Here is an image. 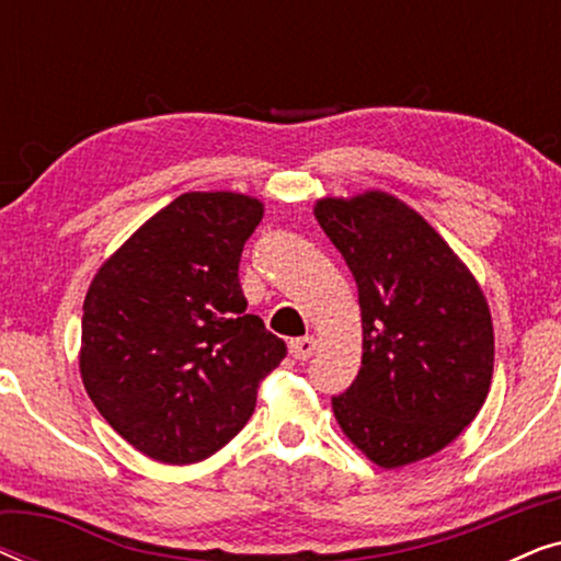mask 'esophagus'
Masks as SVG:
<instances>
[{
	"label": "esophagus",
	"instance_id": "esophagus-1",
	"mask_svg": "<svg viewBox=\"0 0 561 561\" xmlns=\"http://www.w3.org/2000/svg\"><path fill=\"white\" fill-rule=\"evenodd\" d=\"M288 350L296 359H309L313 352H317V340H313V336H301V340L290 342Z\"/></svg>",
	"mask_w": 561,
	"mask_h": 561
}]
</instances>
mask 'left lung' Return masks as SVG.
I'll return each mask as SVG.
<instances>
[{
  "label": "left lung",
  "instance_id": "8db88e82",
  "mask_svg": "<svg viewBox=\"0 0 561 561\" xmlns=\"http://www.w3.org/2000/svg\"><path fill=\"white\" fill-rule=\"evenodd\" d=\"M313 214L355 275L363 311V367L332 398L334 416L386 470L432 457L488 398L495 340L485 296L442 234L386 191L321 198Z\"/></svg>",
  "mask_w": 561,
  "mask_h": 561
}]
</instances>
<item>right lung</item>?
I'll return each instance as SVG.
<instances>
[{
  "instance_id": "right-lung-1",
  "label": "right lung",
  "mask_w": 561,
  "mask_h": 561,
  "mask_svg": "<svg viewBox=\"0 0 561 561\" xmlns=\"http://www.w3.org/2000/svg\"><path fill=\"white\" fill-rule=\"evenodd\" d=\"M263 202L191 191L150 217L91 280L81 380L96 411L137 451L194 465L240 434L286 342L244 313V242Z\"/></svg>"
}]
</instances>
